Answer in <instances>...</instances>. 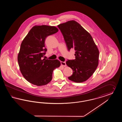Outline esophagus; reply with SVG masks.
Returning <instances> with one entry per match:
<instances>
[{
    "label": "esophagus",
    "mask_w": 122,
    "mask_h": 122,
    "mask_svg": "<svg viewBox=\"0 0 122 122\" xmlns=\"http://www.w3.org/2000/svg\"><path fill=\"white\" fill-rule=\"evenodd\" d=\"M61 64L63 66H66V63L65 62H62L61 61Z\"/></svg>",
    "instance_id": "1"
}]
</instances>
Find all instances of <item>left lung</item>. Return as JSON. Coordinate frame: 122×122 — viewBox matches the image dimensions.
Returning <instances> with one entry per match:
<instances>
[{"instance_id":"8db88e82","label":"left lung","mask_w":122,"mask_h":122,"mask_svg":"<svg viewBox=\"0 0 122 122\" xmlns=\"http://www.w3.org/2000/svg\"><path fill=\"white\" fill-rule=\"evenodd\" d=\"M64 36L68 50L76 51V59L68 60L66 64L73 70L68 79L76 83L86 81L98 65V48L90 34L80 24L70 20L58 25Z\"/></svg>"}]
</instances>
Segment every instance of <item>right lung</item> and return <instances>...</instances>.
<instances>
[{"label": "right lung", "instance_id": "1", "mask_svg": "<svg viewBox=\"0 0 122 122\" xmlns=\"http://www.w3.org/2000/svg\"><path fill=\"white\" fill-rule=\"evenodd\" d=\"M58 31L55 26L35 25L21 44L18 55L20 71L24 77L34 85L41 86L49 83L53 70L60 65L57 59H43L47 51L45 47L46 38Z\"/></svg>", "mask_w": 122, "mask_h": 122}]
</instances>
